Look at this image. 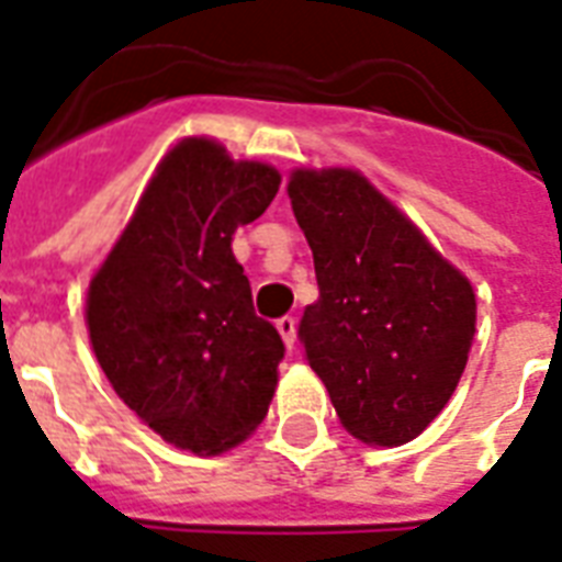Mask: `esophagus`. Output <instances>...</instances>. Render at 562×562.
Masks as SVG:
<instances>
[{
	"label": "esophagus",
	"instance_id": "esophagus-1",
	"mask_svg": "<svg viewBox=\"0 0 562 562\" xmlns=\"http://www.w3.org/2000/svg\"><path fill=\"white\" fill-rule=\"evenodd\" d=\"M277 329H280L282 341H285V348H294V333H297V321L291 318V315H285V318L277 321Z\"/></svg>",
	"mask_w": 562,
	"mask_h": 562
}]
</instances>
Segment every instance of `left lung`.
Segmentation results:
<instances>
[{"label": "left lung", "mask_w": 562, "mask_h": 562, "mask_svg": "<svg viewBox=\"0 0 562 562\" xmlns=\"http://www.w3.org/2000/svg\"><path fill=\"white\" fill-rule=\"evenodd\" d=\"M289 196L321 291L297 327L306 359L357 439L409 442L460 383L474 291L357 170H297Z\"/></svg>", "instance_id": "obj_1"}]
</instances>
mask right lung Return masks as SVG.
I'll use <instances>...</instances> for the list:
<instances>
[{"mask_svg":"<svg viewBox=\"0 0 562 562\" xmlns=\"http://www.w3.org/2000/svg\"><path fill=\"white\" fill-rule=\"evenodd\" d=\"M280 173L188 138L167 153L88 291V329L123 404L165 442L221 453L262 424L285 357L252 310L233 233L262 217Z\"/></svg>","mask_w":562,"mask_h":562,"instance_id":"1","label":"right lung"}]
</instances>
